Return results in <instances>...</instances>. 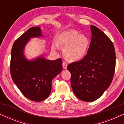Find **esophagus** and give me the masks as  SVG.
Listing matches in <instances>:
<instances>
[{"label": "esophagus", "mask_w": 124, "mask_h": 124, "mask_svg": "<svg viewBox=\"0 0 124 124\" xmlns=\"http://www.w3.org/2000/svg\"><path fill=\"white\" fill-rule=\"evenodd\" d=\"M67 66H68V64L67 63V62H62V67H63V69H67Z\"/></svg>", "instance_id": "1"}]
</instances>
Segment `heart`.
<instances>
[{"label":"heart","mask_w":124,"mask_h":124,"mask_svg":"<svg viewBox=\"0 0 124 124\" xmlns=\"http://www.w3.org/2000/svg\"><path fill=\"white\" fill-rule=\"evenodd\" d=\"M57 45L64 47V54L69 60L77 62L84 58L89 48V39L84 35H79L75 30H68L57 35ZM57 46L53 45L52 49L56 51Z\"/></svg>","instance_id":"1"}]
</instances>
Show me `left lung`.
<instances>
[{
	"label": "left lung",
	"mask_w": 124,
	"mask_h": 124,
	"mask_svg": "<svg viewBox=\"0 0 124 124\" xmlns=\"http://www.w3.org/2000/svg\"><path fill=\"white\" fill-rule=\"evenodd\" d=\"M91 40L84 58L67 67L73 91L79 99L93 101L111 85L116 67V54L111 40L97 27L91 25Z\"/></svg>",
	"instance_id": "left-lung-1"
}]
</instances>
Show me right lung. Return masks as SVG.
<instances>
[{"label": "right lung", "instance_id": "right-lung-1", "mask_svg": "<svg viewBox=\"0 0 124 124\" xmlns=\"http://www.w3.org/2000/svg\"><path fill=\"white\" fill-rule=\"evenodd\" d=\"M40 27H31L15 40L11 50V75L22 94L29 99L40 101L48 97L52 80L62 69V59L49 60L43 56L28 60L23 50L30 39L42 37Z\"/></svg>", "mask_w": 124, "mask_h": 124}]
</instances>
